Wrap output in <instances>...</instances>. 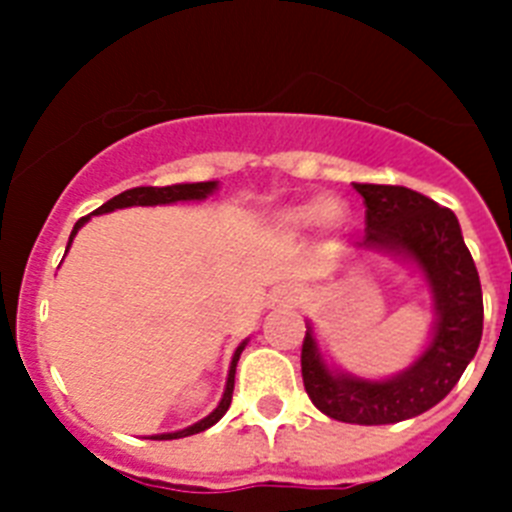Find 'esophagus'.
<instances>
[{"mask_svg":"<svg viewBox=\"0 0 512 512\" xmlns=\"http://www.w3.org/2000/svg\"><path fill=\"white\" fill-rule=\"evenodd\" d=\"M294 291L291 289H278V291H273V302L276 304H294Z\"/></svg>","mask_w":512,"mask_h":512,"instance_id":"esophagus-1","label":"esophagus"}]
</instances>
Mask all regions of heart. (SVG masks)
I'll list each match as a JSON object with an SVG mask.
<instances>
[{
  "instance_id": "obj_1",
  "label": "heart",
  "mask_w": 512,
  "mask_h": 512,
  "mask_svg": "<svg viewBox=\"0 0 512 512\" xmlns=\"http://www.w3.org/2000/svg\"><path fill=\"white\" fill-rule=\"evenodd\" d=\"M343 218V208L338 203H330V200H309V203L294 205V208H286L278 213V226L283 231H307L317 223H328V226H338Z\"/></svg>"
}]
</instances>
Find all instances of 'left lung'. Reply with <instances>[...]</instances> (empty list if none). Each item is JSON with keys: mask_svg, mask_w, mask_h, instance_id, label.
I'll list each match as a JSON object with an SVG mask.
<instances>
[{"mask_svg": "<svg viewBox=\"0 0 512 512\" xmlns=\"http://www.w3.org/2000/svg\"><path fill=\"white\" fill-rule=\"evenodd\" d=\"M364 197L367 236L359 247L409 255L429 281L437 328L429 349L390 380L333 375L320 359L312 330L302 343V380L309 401L346 424H395L437 406L474 359L484 328L482 283L463 242L458 218L435 200L393 184H354Z\"/></svg>", "mask_w": 512, "mask_h": 512, "instance_id": "8db88e82", "label": "left lung"}]
</instances>
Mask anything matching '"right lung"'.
<instances>
[{"mask_svg": "<svg viewBox=\"0 0 512 512\" xmlns=\"http://www.w3.org/2000/svg\"><path fill=\"white\" fill-rule=\"evenodd\" d=\"M216 190V182H195V184H171V187H135V190H127L122 195L111 197L109 203H103L96 213H109V210H117V208H130V205H166V203H176V200H203L208 197L210 192ZM90 216L80 218L75 223V229L70 234V244H72V236L77 234V229L88 221ZM67 244V249H70ZM244 351V343L236 349L234 359H231V369H229V380H226V390H223V398L218 403V409L213 411L210 416H205L203 422L192 424V427L182 429V432H171V435H156L153 440H176V437H190L197 435V432H205L208 427L221 419L231 406V395H234V375H236V362H239V354Z\"/></svg>", "mask_w": 512, "mask_h": 512, "instance_id": "right-lung-1", "label": "right lung"}]
</instances>
